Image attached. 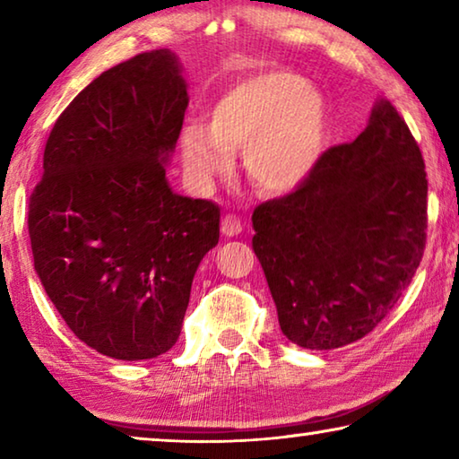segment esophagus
<instances>
[{
    "instance_id": "34e87169",
    "label": "esophagus",
    "mask_w": 459,
    "mask_h": 459,
    "mask_svg": "<svg viewBox=\"0 0 459 459\" xmlns=\"http://www.w3.org/2000/svg\"><path fill=\"white\" fill-rule=\"evenodd\" d=\"M240 230H243V224L237 219L235 214H227L221 222V232L224 237H237L240 235Z\"/></svg>"
}]
</instances>
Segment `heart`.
Listing matches in <instances>:
<instances>
[{
    "label": "heart",
    "instance_id": "1",
    "mask_svg": "<svg viewBox=\"0 0 459 459\" xmlns=\"http://www.w3.org/2000/svg\"><path fill=\"white\" fill-rule=\"evenodd\" d=\"M328 139V107L320 91L299 74L267 68L222 92L211 123H190L180 153L194 184L208 188L232 168V152L245 150L248 176L267 192H290L307 180Z\"/></svg>",
    "mask_w": 459,
    "mask_h": 459
}]
</instances>
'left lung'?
Masks as SVG:
<instances>
[{
    "label": "left lung",
    "mask_w": 459,
    "mask_h": 459,
    "mask_svg": "<svg viewBox=\"0 0 459 459\" xmlns=\"http://www.w3.org/2000/svg\"><path fill=\"white\" fill-rule=\"evenodd\" d=\"M423 155L386 99L352 143L330 147L298 190L253 212V251L281 332L307 351L367 336L421 263Z\"/></svg>",
    "instance_id": "8db88e82"
}]
</instances>
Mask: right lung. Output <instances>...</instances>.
Returning <instances> with one entry per match:
<instances>
[{"label": "right lung", "mask_w": 459, "mask_h": 459, "mask_svg": "<svg viewBox=\"0 0 459 459\" xmlns=\"http://www.w3.org/2000/svg\"><path fill=\"white\" fill-rule=\"evenodd\" d=\"M188 107L168 48L137 54L84 87L54 123L30 196L34 269L74 336L117 360L176 344L221 208L180 196L166 166Z\"/></svg>", "instance_id": "right-lung-1"}]
</instances>
